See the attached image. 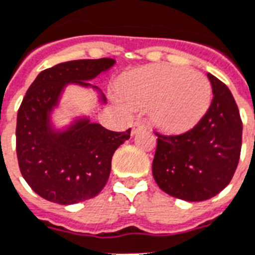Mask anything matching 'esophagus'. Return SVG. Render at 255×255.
<instances>
[{"instance_id":"esophagus-1","label":"esophagus","mask_w":255,"mask_h":255,"mask_svg":"<svg viewBox=\"0 0 255 255\" xmlns=\"http://www.w3.org/2000/svg\"><path fill=\"white\" fill-rule=\"evenodd\" d=\"M143 129H145V126L142 125V124H139V122H134L133 125H131V135L137 134L138 131H141V130Z\"/></svg>"}]
</instances>
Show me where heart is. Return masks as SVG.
<instances>
[{
	"label": "heart",
	"instance_id": "obj_1",
	"mask_svg": "<svg viewBox=\"0 0 255 255\" xmlns=\"http://www.w3.org/2000/svg\"><path fill=\"white\" fill-rule=\"evenodd\" d=\"M120 96L135 108L147 106L150 121L167 134L191 130L208 113L213 89L206 77L173 65H149L120 78Z\"/></svg>",
	"mask_w": 255,
	"mask_h": 255
}]
</instances>
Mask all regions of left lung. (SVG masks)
Returning <instances> with one entry per match:
<instances>
[{
    "label": "left lung",
    "mask_w": 255,
    "mask_h": 255,
    "mask_svg": "<svg viewBox=\"0 0 255 255\" xmlns=\"http://www.w3.org/2000/svg\"><path fill=\"white\" fill-rule=\"evenodd\" d=\"M213 101L197 126L179 135L158 134L153 159L155 182L171 197L199 202L217 195L236 173L242 121L232 92L208 73Z\"/></svg>",
    "instance_id": "obj_1"
}]
</instances>
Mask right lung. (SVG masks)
Listing matches in <instances>:
<instances>
[{"label": "right lung", "instance_id": "add662e5", "mask_svg": "<svg viewBox=\"0 0 255 255\" xmlns=\"http://www.w3.org/2000/svg\"><path fill=\"white\" fill-rule=\"evenodd\" d=\"M112 58L62 62L43 70L27 89L17 114L15 145L21 174L42 198L73 205L96 197L108 182L114 151L130 138V129L112 131L88 116L58 126L53 114L69 85L92 89L100 104L104 93L90 84L113 68Z\"/></svg>", "mask_w": 255, "mask_h": 255}]
</instances>
